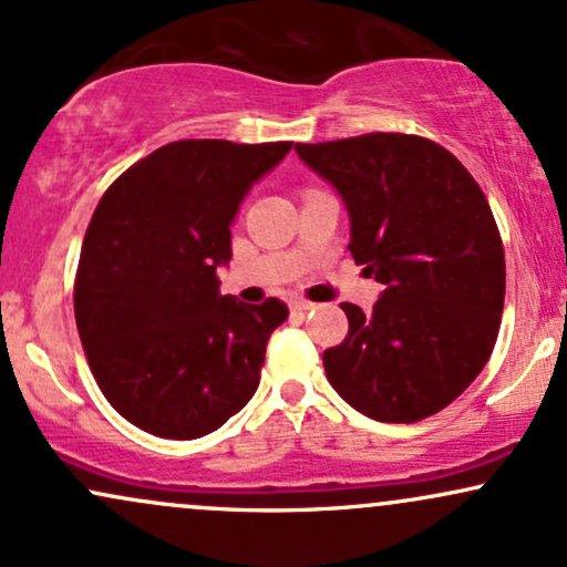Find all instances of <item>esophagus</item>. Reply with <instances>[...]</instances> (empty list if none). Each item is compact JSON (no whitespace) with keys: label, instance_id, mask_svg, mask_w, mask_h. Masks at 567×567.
Wrapping results in <instances>:
<instances>
[{"label":"esophagus","instance_id":"esophagus-1","mask_svg":"<svg viewBox=\"0 0 567 567\" xmlns=\"http://www.w3.org/2000/svg\"><path fill=\"white\" fill-rule=\"evenodd\" d=\"M290 309H292V315H306V311L315 309V303L303 301V298H296V301H290Z\"/></svg>","mask_w":567,"mask_h":567}]
</instances>
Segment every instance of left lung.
Instances as JSON below:
<instances>
[{
	"label": "left lung",
	"mask_w": 567,
	"mask_h": 567,
	"mask_svg": "<svg viewBox=\"0 0 567 567\" xmlns=\"http://www.w3.org/2000/svg\"><path fill=\"white\" fill-rule=\"evenodd\" d=\"M349 213V250L381 285L349 336L322 354L351 408L413 424L464 392L496 343L506 264L483 188L451 152L402 133L296 143Z\"/></svg>",
	"instance_id": "obj_1"
}]
</instances>
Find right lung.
Returning a JSON list of instances; mask_svg holds the SVG:
<instances>
[{"instance_id":"obj_1","label":"right lung","mask_w":567,"mask_h":567,"mask_svg":"<svg viewBox=\"0 0 567 567\" xmlns=\"http://www.w3.org/2000/svg\"><path fill=\"white\" fill-rule=\"evenodd\" d=\"M290 148L175 141L97 202L76 271V328L101 392L154 437H205L256 394L288 306L220 296L216 271L231 261L247 192Z\"/></svg>"}]
</instances>
